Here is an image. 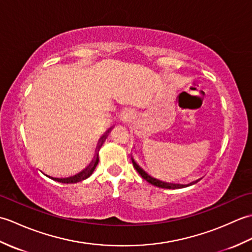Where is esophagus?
Instances as JSON below:
<instances>
[{"label": "esophagus", "mask_w": 252, "mask_h": 252, "mask_svg": "<svg viewBox=\"0 0 252 252\" xmlns=\"http://www.w3.org/2000/svg\"><path fill=\"white\" fill-rule=\"evenodd\" d=\"M129 118H130V112L126 110V111H123L122 114H121L120 120H121L122 122H126V121H129Z\"/></svg>", "instance_id": "1"}]
</instances>
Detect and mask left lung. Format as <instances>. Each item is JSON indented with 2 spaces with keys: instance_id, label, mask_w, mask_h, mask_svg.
Wrapping results in <instances>:
<instances>
[{
  "instance_id": "8db88e82",
  "label": "left lung",
  "mask_w": 252,
  "mask_h": 252,
  "mask_svg": "<svg viewBox=\"0 0 252 252\" xmlns=\"http://www.w3.org/2000/svg\"><path fill=\"white\" fill-rule=\"evenodd\" d=\"M131 159H132V163H133V165H134V168L136 169L137 172L141 174L142 178H143L144 180H146V181L148 182V183H151V184H153V185H155V186H157V187H160V189H183V187L190 186V185H192V184H196L198 181H200V180H201V179H198V180H196V181H194V182H191V183H189V184L171 183V182L169 183V182H164V181H161V180H159V179L154 178V176H152L151 174H148L147 171L144 170V169L141 167V165L136 162V160H135L134 158L131 157Z\"/></svg>"
}]
</instances>
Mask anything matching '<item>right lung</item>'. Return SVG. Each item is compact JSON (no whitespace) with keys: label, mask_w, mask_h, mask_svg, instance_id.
Masks as SVG:
<instances>
[{"label":"right lung","mask_w":252,"mask_h":252,"mask_svg":"<svg viewBox=\"0 0 252 252\" xmlns=\"http://www.w3.org/2000/svg\"><path fill=\"white\" fill-rule=\"evenodd\" d=\"M112 127H114V126H110L109 129L107 130L103 135H101V137L99 138V141H98V143H97V146H96V151H95L94 158L92 159V161L90 162V164L88 165V167L85 168V169H83V170L81 171V172L77 173L76 175L69 176V178H54V176L47 175L46 173L43 172V171H41V172L43 173L44 175H46L47 178H50V179L54 180V181H57V182H61V183H65V184H69V183H78V182H81V181H83V180H85V179L90 178V176L92 175V173L94 172L96 165L98 164V160H99V158H98V152H99V149H100L101 145H103V143L105 142L107 136H108V134L110 133Z\"/></svg>","instance_id":"obj_1"}]
</instances>
